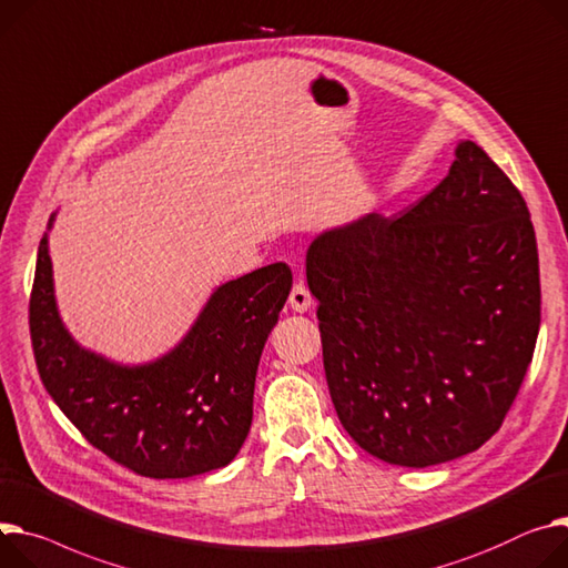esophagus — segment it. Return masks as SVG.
<instances>
[{
	"mask_svg": "<svg viewBox=\"0 0 568 568\" xmlns=\"http://www.w3.org/2000/svg\"><path fill=\"white\" fill-rule=\"evenodd\" d=\"M288 304H291L293 312L304 314V312H310V310L314 307V297H312V293H310L307 286H304L302 282H297V284L293 286L291 295H288Z\"/></svg>",
	"mask_w": 568,
	"mask_h": 568,
	"instance_id": "34e87169",
	"label": "esophagus"
}]
</instances>
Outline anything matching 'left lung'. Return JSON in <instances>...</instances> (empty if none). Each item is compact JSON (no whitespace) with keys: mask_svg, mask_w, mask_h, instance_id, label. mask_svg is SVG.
<instances>
[{"mask_svg":"<svg viewBox=\"0 0 568 568\" xmlns=\"http://www.w3.org/2000/svg\"><path fill=\"white\" fill-rule=\"evenodd\" d=\"M329 396L373 457L425 468L498 432L541 323L530 211L459 141L446 180L400 215L366 213L307 250Z\"/></svg>","mask_w":568,"mask_h":568,"instance_id":"1","label":"left lung"}]
</instances>
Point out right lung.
<instances>
[{"label": "right lung", "mask_w": 568, "mask_h": 568, "mask_svg": "<svg viewBox=\"0 0 568 568\" xmlns=\"http://www.w3.org/2000/svg\"><path fill=\"white\" fill-rule=\"evenodd\" d=\"M48 232L38 245L29 329L42 384L70 423L113 462L154 479L227 466L252 425L254 379L293 275L271 264L217 286L163 357L126 366L81 347L54 295Z\"/></svg>", "instance_id": "right-lung-1"}]
</instances>
